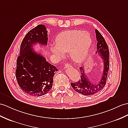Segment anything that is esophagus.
Returning <instances> with one entry per match:
<instances>
[{
    "label": "esophagus",
    "mask_w": 128,
    "mask_h": 128,
    "mask_svg": "<svg viewBox=\"0 0 128 128\" xmlns=\"http://www.w3.org/2000/svg\"><path fill=\"white\" fill-rule=\"evenodd\" d=\"M71 67H72L71 65L70 64H66L64 65V68H65V69H68V68H71Z\"/></svg>",
    "instance_id": "1"
}]
</instances>
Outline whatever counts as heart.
I'll list each match as a JSON object with an SVG mask.
<instances>
[{
    "mask_svg": "<svg viewBox=\"0 0 128 128\" xmlns=\"http://www.w3.org/2000/svg\"><path fill=\"white\" fill-rule=\"evenodd\" d=\"M92 44L90 34L80 30H70L62 32L55 39V46L50 50L53 54L62 58V52H69L72 60L76 62L84 61L88 56Z\"/></svg>",
    "mask_w": 128,
    "mask_h": 128,
    "instance_id": "heart-1",
    "label": "heart"
}]
</instances>
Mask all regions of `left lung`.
I'll use <instances>...</instances> for the list:
<instances>
[{
  "instance_id": "obj_1",
  "label": "left lung",
  "mask_w": 128,
  "mask_h": 128,
  "mask_svg": "<svg viewBox=\"0 0 128 128\" xmlns=\"http://www.w3.org/2000/svg\"><path fill=\"white\" fill-rule=\"evenodd\" d=\"M96 41V55L100 56L103 64V70L100 80L98 82L93 83L89 79L88 74L85 73L84 67L79 68L81 72V78L76 82H70L71 86L75 91L84 95L94 94L104 88L106 82L109 64V51L107 43L102 34L97 29L95 30Z\"/></svg>"
}]
</instances>
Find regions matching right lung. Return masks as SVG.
I'll list each match as a JSON object with an SVG mask.
<instances>
[{"instance_id": "add662e5", "label": "right lung", "mask_w": 128, "mask_h": 128, "mask_svg": "<svg viewBox=\"0 0 128 128\" xmlns=\"http://www.w3.org/2000/svg\"><path fill=\"white\" fill-rule=\"evenodd\" d=\"M48 40L46 28L39 24L26 34L21 43L16 76L20 88L30 96L46 94L52 88L54 74L58 70L40 52L34 49L37 44L46 46Z\"/></svg>"}]
</instances>
